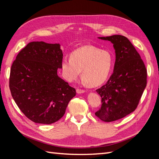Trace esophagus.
Masks as SVG:
<instances>
[{
	"mask_svg": "<svg viewBox=\"0 0 159 159\" xmlns=\"http://www.w3.org/2000/svg\"><path fill=\"white\" fill-rule=\"evenodd\" d=\"M76 92L78 93H84L85 92V90L84 89H76Z\"/></svg>",
	"mask_w": 159,
	"mask_h": 159,
	"instance_id": "34e87169",
	"label": "esophagus"
}]
</instances>
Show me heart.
Here are the masks:
<instances>
[{"label": "heart", "mask_w": 159, "mask_h": 159, "mask_svg": "<svg viewBox=\"0 0 159 159\" xmlns=\"http://www.w3.org/2000/svg\"><path fill=\"white\" fill-rule=\"evenodd\" d=\"M111 65L112 56L108 51L93 46H84L72 52L70 58L63 57L61 69L67 81L76 80L81 71L84 83L96 87L106 80Z\"/></svg>", "instance_id": "obj_1"}]
</instances>
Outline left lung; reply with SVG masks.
I'll return each mask as SVG.
<instances>
[{
    "mask_svg": "<svg viewBox=\"0 0 159 159\" xmlns=\"http://www.w3.org/2000/svg\"><path fill=\"white\" fill-rule=\"evenodd\" d=\"M98 38L113 44L115 62L106 84L96 90L102 104L95 114L105 122H111L135 110L147 86V73L140 55L127 38L113 35Z\"/></svg>",
    "mask_w": 159,
    "mask_h": 159,
    "instance_id": "left-lung-1",
    "label": "left lung"
}]
</instances>
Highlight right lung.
Wrapping results in <instances>:
<instances>
[{"label": "right lung", "instance_id": "add662e5", "mask_svg": "<svg viewBox=\"0 0 159 159\" xmlns=\"http://www.w3.org/2000/svg\"><path fill=\"white\" fill-rule=\"evenodd\" d=\"M63 53L60 44L32 42L11 66L9 87L14 102L33 122L52 124L66 112L75 89L57 75Z\"/></svg>", "mask_w": 159, "mask_h": 159}]
</instances>
